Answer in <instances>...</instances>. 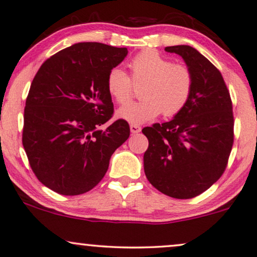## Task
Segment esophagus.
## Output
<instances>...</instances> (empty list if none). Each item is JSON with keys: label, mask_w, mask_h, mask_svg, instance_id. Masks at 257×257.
Returning a JSON list of instances; mask_svg holds the SVG:
<instances>
[{"label": "esophagus", "mask_w": 257, "mask_h": 257, "mask_svg": "<svg viewBox=\"0 0 257 257\" xmlns=\"http://www.w3.org/2000/svg\"><path fill=\"white\" fill-rule=\"evenodd\" d=\"M130 130H131L132 134H137L139 132H141V127L137 124H131L130 125Z\"/></svg>", "instance_id": "esophagus-1"}]
</instances>
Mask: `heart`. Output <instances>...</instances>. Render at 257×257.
I'll use <instances>...</instances> for the list:
<instances>
[{
  "label": "heart",
  "instance_id": "obj_1",
  "mask_svg": "<svg viewBox=\"0 0 257 257\" xmlns=\"http://www.w3.org/2000/svg\"><path fill=\"white\" fill-rule=\"evenodd\" d=\"M131 78L124 70L113 68L107 77V91L117 103L131 100L132 82L144 83L139 102L125 104L117 110L120 119L132 124L153 120L163 112L172 117L187 106L193 89V76L187 66L173 64L155 50H145L130 62ZM133 81H131V79Z\"/></svg>",
  "mask_w": 257,
  "mask_h": 257
}]
</instances>
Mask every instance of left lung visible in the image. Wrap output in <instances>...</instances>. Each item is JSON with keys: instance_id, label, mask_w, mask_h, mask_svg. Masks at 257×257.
<instances>
[{"instance_id": "1", "label": "left lung", "mask_w": 257, "mask_h": 257, "mask_svg": "<svg viewBox=\"0 0 257 257\" xmlns=\"http://www.w3.org/2000/svg\"><path fill=\"white\" fill-rule=\"evenodd\" d=\"M165 51L182 57L193 89L173 119L142 130L149 141L145 173L164 195L189 199L223 174L233 145L232 102L220 70L195 48L175 45Z\"/></svg>"}]
</instances>
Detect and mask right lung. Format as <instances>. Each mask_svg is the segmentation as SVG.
Returning <instances> with one entry per match:
<instances>
[{
    "label": "right lung",
    "mask_w": 257,
    "mask_h": 257,
    "mask_svg": "<svg viewBox=\"0 0 257 257\" xmlns=\"http://www.w3.org/2000/svg\"><path fill=\"white\" fill-rule=\"evenodd\" d=\"M126 56V48L83 42L40 67L26 99L23 146L45 187L64 196L90 191L128 139L124 119L101 128L113 113L108 74Z\"/></svg>",
    "instance_id": "right-lung-1"
}]
</instances>
